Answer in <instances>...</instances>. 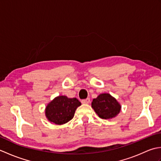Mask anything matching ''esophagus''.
Returning a JSON list of instances; mask_svg holds the SVG:
<instances>
[{"label": "esophagus", "mask_w": 161, "mask_h": 161, "mask_svg": "<svg viewBox=\"0 0 161 161\" xmlns=\"http://www.w3.org/2000/svg\"><path fill=\"white\" fill-rule=\"evenodd\" d=\"M90 98H86L85 100H81V103L82 104H89L90 103Z\"/></svg>", "instance_id": "1"}]
</instances>
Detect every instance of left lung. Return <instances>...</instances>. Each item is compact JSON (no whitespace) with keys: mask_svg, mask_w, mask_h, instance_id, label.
I'll use <instances>...</instances> for the list:
<instances>
[{"mask_svg":"<svg viewBox=\"0 0 161 161\" xmlns=\"http://www.w3.org/2000/svg\"><path fill=\"white\" fill-rule=\"evenodd\" d=\"M91 107L102 119L115 118L120 112L121 106L116 99L108 93H102L93 99Z\"/></svg>","mask_w":161,"mask_h":161,"instance_id":"8db88e82","label":"left lung"}]
</instances>
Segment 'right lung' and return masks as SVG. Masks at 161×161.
I'll list each match as a JSON object with an SVG mask.
<instances>
[{"mask_svg": "<svg viewBox=\"0 0 161 161\" xmlns=\"http://www.w3.org/2000/svg\"><path fill=\"white\" fill-rule=\"evenodd\" d=\"M80 105L81 102L77 98H68L60 95L46 106V116L51 122L64 125L73 119L75 110Z\"/></svg>", "mask_w": 161, "mask_h": 161, "instance_id": "obj_1", "label": "right lung"}]
</instances>
